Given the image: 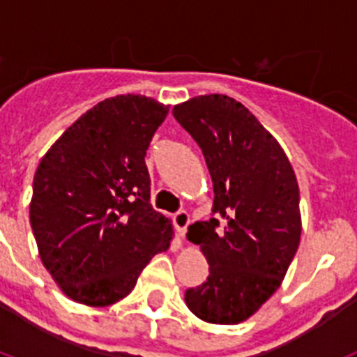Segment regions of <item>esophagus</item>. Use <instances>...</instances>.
Here are the masks:
<instances>
[{
  "label": "esophagus",
  "mask_w": 357,
  "mask_h": 357,
  "mask_svg": "<svg viewBox=\"0 0 357 357\" xmlns=\"http://www.w3.org/2000/svg\"><path fill=\"white\" fill-rule=\"evenodd\" d=\"M173 225H175L176 232L184 238L185 232H188L189 225V213L188 211H178V213L173 214Z\"/></svg>",
  "instance_id": "esophagus-1"
}]
</instances>
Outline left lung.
<instances>
[{
  "label": "left lung",
  "mask_w": 357,
  "mask_h": 357,
  "mask_svg": "<svg viewBox=\"0 0 357 357\" xmlns=\"http://www.w3.org/2000/svg\"><path fill=\"white\" fill-rule=\"evenodd\" d=\"M206 157L213 216L189 225L209 277L185 289L191 313L209 324H239L277 291L301 241V195L288 157L245 105L206 94L173 107Z\"/></svg>",
  "instance_id": "obj_1"
}]
</instances>
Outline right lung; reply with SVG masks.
Listing matches in <instances>:
<instances>
[{"label": "right lung", "instance_id": "add662e5", "mask_svg": "<svg viewBox=\"0 0 357 357\" xmlns=\"http://www.w3.org/2000/svg\"><path fill=\"white\" fill-rule=\"evenodd\" d=\"M168 107L139 94L100 102L59 137L33 176L30 223L62 291L110 305L134 289L172 241V223L150 204L144 155Z\"/></svg>", "mask_w": 357, "mask_h": 357}]
</instances>
